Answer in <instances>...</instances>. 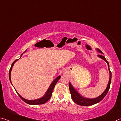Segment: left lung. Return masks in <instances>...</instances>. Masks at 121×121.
Returning a JSON list of instances; mask_svg holds the SVG:
<instances>
[{
    "instance_id": "1",
    "label": "left lung",
    "mask_w": 121,
    "mask_h": 121,
    "mask_svg": "<svg viewBox=\"0 0 121 121\" xmlns=\"http://www.w3.org/2000/svg\"><path fill=\"white\" fill-rule=\"evenodd\" d=\"M97 51L99 53H101L99 54V55H97V56L99 57V58L104 60L105 62H106L107 64H108V69L109 72V80L108 85H107V87L106 88V89H105V91H103L102 94L99 95V96L93 99H89L87 98V97L82 96L81 95H80V94L76 91V90L75 89L73 86H72L70 82H69V88L71 96H72V98L73 99V100L74 101V102H75L76 104H78V105H82V106H89V105L96 104V103L100 102V101L105 96V95H107V93H108L109 88H110L111 80H112V72H111L110 69H109V62L108 61L106 60V59L105 58V57L103 56L102 54H103L102 52V51L99 50L98 48H97Z\"/></svg>"
}]
</instances>
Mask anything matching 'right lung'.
<instances>
[{"mask_svg":"<svg viewBox=\"0 0 121 121\" xmlns=\"http://www.w3.org/2000/svg\"><path fill=\"white\" fill-rule=\"evenodd\" d=\"M26 52V51L25 52ZM25 52H24L23 53H24ZM23 53L21 54V56H20V58H21V57L22 56ZM20 58H19V59H20ZM19 59L16 60L14 61V62H13V64H12V65H11L10 69H9V81H10L11 83V84H12V82H11V71H12V69L13 65H14V64H15V62H16L17 61L19 60ZM60 78H61V76L59 75V76H57V77L56 78H55V79L53 80V82H52V83L51 84V85L49 86V88H48L47 91L46 92L45 95H44L43 97H41V98H40V99H33V100H28V99H25V98H24V97H22V96L19 94L18 92H17H17V93L18 94V95L19 96V97H20V98L22 99V100L23 101H24L25 102H26V103H27V104H30V105H36V104H44V103L47 102V101L49 100V99L51 98V97L52 96V93L53 91L54 88L57 82L59 81V79H60ZM15 90H16V89H15Z\"/></svg>","mask_w":121,"mask_h":121,"instance_id":"add662e5","label":"right lung"}]
</instances>
